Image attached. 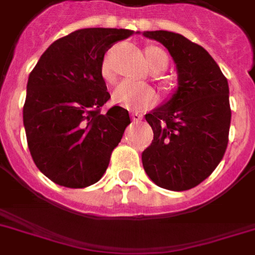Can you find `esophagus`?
I'll list each match as a JSON object with an SVG mask.
<instances>
[{
    "label": "esophagus",
    "mask_w": 255,
    "mask_h": 255,
    "mask_svg": "<svg viewBox=\"0 0 255 255\" xmlns=\"http://www.w3.org/2000/svg\"><path fill=\"white\" fill-rule=\"evenodd\" d=\"M131 116H132V120H133V122H140V120H143V115H141V114H139V112H132Z\"/></svg>",
    "instance_id": "34e87169"
}]
</instances>
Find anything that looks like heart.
Returning a JSON list of instances; mask_svg holds the SVG:
<instances>
[{
  "label": "heart",
  "instance_id": "1",
  "mask_svg": "<svg viewBox=\"0 0 255 255\" xmlns=\"http://www.w3.org/2000/svg\"><path fill=\"white\" fill-rule=\"evenodd\" d=\"M144 54H145L148 65L151 66V69L156 73L163 71L168 67L169 59H168L167 53L163 49L156 47V46H148L144 49ZM100 73H102L104 81L112 82L115 79V75L112 73L111 66H110V62L107 59H104L103 63H102ZM112 96H114V100L116 103L129 108L149 107L155 103L156 100V92L151 86L132 81L122 82L115 88Z\"/></svg>",
  "mask_w": 255,
  "mask_h": 255
}]
</instances>
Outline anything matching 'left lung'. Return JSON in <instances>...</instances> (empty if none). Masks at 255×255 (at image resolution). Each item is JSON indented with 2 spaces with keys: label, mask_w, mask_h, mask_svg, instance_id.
Segmentation results:
<instances>
[{
  "label": "left lung",
  "mask_w": 255,
  "mask_h": 255,
  "mask_svg": "<svg viewBox=\"0 0 255 255\" xmlns=\"http://www.w3.org/2000/svg\"><path fill=\"white\" fill-rule=\"evenodd\" d=\"M143 35L165 46L177 70L176 91L145 115L153 140L141 153L144 170L160 188L192 189L209 177L228 147V79L204 47L181 34L156 30Z\"/></svg>",
  "instance_id": "1"
}]
</instances>
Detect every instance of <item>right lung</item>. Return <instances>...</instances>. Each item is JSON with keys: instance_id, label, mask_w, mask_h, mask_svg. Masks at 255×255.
<instances>
[{"instance_id": "add662e5", "label": "right lung", "mask_w": 255, "mask_h": 255, "mask_svg": "<svg viewBox=\"0 0 255 255\" xmlns=\"http://www.w3.org/2000/svg\"><path fill=\"white\" fill-rule=\"evenodd\" d=\"M128 29L90 27L47 47L30 73L23 126L37 168L58 185L86 188L102 178L114 148L131 123L127 110L100 107L111 96L100 69Z\"/></svg>"}]
</instances>
